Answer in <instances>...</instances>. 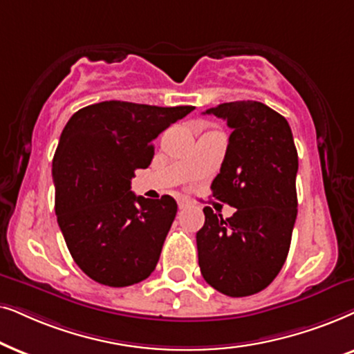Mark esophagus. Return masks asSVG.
<instances>
[{
	"label": "esophagus",
	"instance_id": "1",
	"mask_svg": "<svg viewBox=\"0 0 354 354\" xmlns=\"http://www.w3.org/2000/svg\"><path fill=\"white\" fill-rule=\"evenodd\" d=\"M187 205H189V201L185 199V197H180V199H178V207H180V209H185Z\"/></svg>",
	"mask_w": 354,
	"mask_h": 354
}]
</instances>
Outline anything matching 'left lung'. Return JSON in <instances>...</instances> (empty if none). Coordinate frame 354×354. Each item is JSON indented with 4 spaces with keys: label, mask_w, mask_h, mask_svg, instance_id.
<instances>
[{
    "label": "left lung",
    "mask_w": 354,
    "mask_h": 354,
    "mask_svg": "<svg viewBox=\"0 0 354 354\" xmlns=\"http://www.w3.org/2000/svg\"><path fill=\"white\" fill-rule=\"evenodd\" d=\"M233 129L212 194L236 209L233 216L205 207L196 234L199 267L212 288L232 298L272 283L290 251L298 214V152L288 121L261 102L209 108Z\"/></svg>",
    "instance_id": "1"
}]
</instances>
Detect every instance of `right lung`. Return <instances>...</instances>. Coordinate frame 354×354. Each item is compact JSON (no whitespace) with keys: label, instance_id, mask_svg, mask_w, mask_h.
Returning a JSON list of instances; mask_svg holds the SVG:
<instances>
[{"label":"right lung","instance_id":"right-lung-1","mask_svg":"<svg viewBox=\"0 0 354 354\" xmlns=\"http://www.w3.org/2000/svg\"><path fill=\"white\" fill-rule=\"evenodd\" d=\"M194 106L100 102L75 111L53 157L55 210L79 268L106 286H129L155 270L176 216L171 196L131 191L153 158L152 140Z\"/></svg>","mask_w":354,"mask_h":354}]
</instances>
